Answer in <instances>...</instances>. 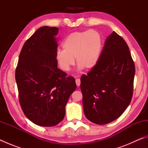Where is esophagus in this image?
Masks as SVG:
<instances>
[{"label": "esophagus", "mask_w": 148, "mask_h": 148, "mask_svg": "<svg viewBox=\"0 0 148 148\" xmlns=\"http://www.w3.org/2000/svg\"><path fill=\"white\" fill-rule=\"evenodd\" d=\"M76 86L77 87H79L80 86V84H81V81H80V79H79V78L76 79Z\"/></svg>", "instance_id": "obj_1"}]
</instances>
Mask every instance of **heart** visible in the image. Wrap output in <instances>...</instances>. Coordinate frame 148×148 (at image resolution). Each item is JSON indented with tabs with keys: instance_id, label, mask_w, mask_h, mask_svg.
Listing matches in <instances>:
<instances>
[{
	"instance_id": "1",
	"label": "heart",
	"mask_w": 148,
	"mask_h": 148,
	"mask_svg": "<svg viewBox=\"0 0 148 148\" xmlns=\"http://www.w3.org/2000/svg\"><path fill=\"white\" fill-rule=\"evenodd\" d=\"M102 38L99 32L87 30L69 34L62 44L63 49H58L56 59L61 70L69 72L75 63L78 69L90 71L98 64L102 50Z\"/></svg>"
}]
</instances>
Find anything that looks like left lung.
Returning <instances> with one entry per match:
<instances>
[{
	"instance_id": "obj_1",
	"label": "left lung",
	"mask_w": 148,
	"mask_h": 148,
	"mask_svg": "<svg viewBox=\"0 0 148 148\" xmlns=\"http://www.w3.org/2000/svg\"><path fill=\"white\" fill-rule=\"evenodd\" d=\"M134 61L124 39L113 32L107 37L97 66L81 77L86 117L98 125L118 118L133 92Z\"/></svg>"
}]
</instances>
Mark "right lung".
Instances as JSON below:
<instances>
[{"mask_svg":"<svg viewBox=\"0 0 148 148\" xmlns=\"http://www.w3.org/2000/svg\"><path fill=\"white\" fill-rule=\"evenodd\" d=\"M59 29L44 26L25 42L16 70L19 100L30 121L42 127L59 123L76 89L73 77L57 68L56 36Z\"/></svg>","mask_w":148,"mask_h":148,"instance_id":"right-lung-1","label":"right lung"}]
</instances>
